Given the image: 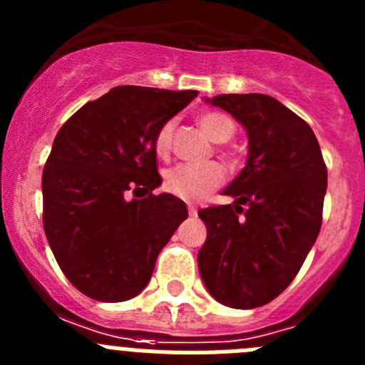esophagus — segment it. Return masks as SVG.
Masks as SVG:
<instances>
[{
    "instance_id": "obj_1",
    "label": "esophagus",
    "mask_w": 365,
    "mask_h": 365,
    "mask_svg": "<svg viewBox=\"0 0 365 365\" xmlns=\"http://www.w3.org/2000/svg\"><path fill=\"white\" fill-rule=\"evenodd\" d=\"M188 214L190 217H195V215H197V208H195L193 205H188Z\"/></svg>"
}]
</instances>
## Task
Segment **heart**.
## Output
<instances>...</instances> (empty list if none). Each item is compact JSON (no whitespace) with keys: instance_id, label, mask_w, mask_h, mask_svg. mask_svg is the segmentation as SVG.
Listing matches in <instances>:
<instances>
[{"instance_id":"1","label":"heart","mask_w":365,"mask_h":365,"mask_svg":"<svg viewBox=\"0 0 365 365\" xmlns=\"http://www.w3.org/2000/svg\"><path fill=\"white\" fill-rule=\"evenodd\" d=\"M202 131L214 143H227L234 137L235 122L230 115L221 111H206L199 115ZM173 122H166L155 135V153L168 157L172 150ZM225 172L217 163L205 164H179L164 173V190L182 201L195 202L205 199L212 190L222 182Z\"/></svg>"}]
</instances>
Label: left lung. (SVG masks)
<instances>
[{
    "label": "left lung",
    "mask_w": 365,
    "mask_h": 365,
    "mask_svg": "<svg viewBox=\"0 0 365 365\" xmlns=\"http://www.w3.org/2000/svg\"><path fill=\"white\" fill-rule=\"evenodd\" d=\"M247 130V166L222 195L232 205L199 210L206 241L199 272L219 303L254 309L291 285L320 234L327 168L311 125L269 95L206 98Z\"/></svg>",
    "instance_id": "8db88e82"
}]
</instances>
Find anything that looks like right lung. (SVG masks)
Masks as SVG:
<instances>
[{
    "label": "right lung",
    "mask_w": 365,
    "mask_h": 365,
    "mask_svg": "<svg viewBox=\"0 0 365 365\" xmlns=\"http://www.w3.org/2000/svg\"><path fill=\"white\" fill-rule=\"evenodd\" d=\"M197 91L113 87L60 128L41 177L43 230L82 294L125 302L150 282L186 205L160 186L155 135ZM146 191L144 200H128Z\"/></svg>",
    "instance_id": "1"
}]
</instances>
